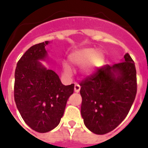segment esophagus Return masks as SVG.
Returning <instances> with one entry per match:
<instances>
[{
    "label": "esophagus",
    "mask_w": 148,
    "mask_h": 148,
    "mask_svg": "<svg viewBox=\"0 0 148 148\" xmlns=\"http://www.w3.org/2000/svg\"><path fill=\"white\" fill-rule=\"evenodd\" d=\"M81 89V86L78 84H75V87H74V90H75V92H78L80 91Z\"/></svg>",
    "instance_id": "esophagus-1"
}]
</instances>
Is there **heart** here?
<instances>
[{"label":"heart","mask_w":148,"mask_h":148,"mask_svg":"<svg viewBox=\"0 0 148 148\" xmlns=\"http://www.w3.org/2000/svg\"><path fill=\"white\" fill-rule=\"evenodd\" d=\"M70 60L72 63L75 65H84L89 63L87 70L90 72L95 68L98 67L102 63L104 55L101 51H95L92 48H87L78 51L72 55ZM64 71L67 74H70V68L65 66Z\"/></svg>","instance_id":"b5f03b06"}]
</instances>
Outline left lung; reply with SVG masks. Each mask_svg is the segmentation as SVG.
<instances>
[{
	"mask_svg": "<svg viewBox=\"0 0 148 148\" xmlns=\"http://www.w3.org/2000/svg\"><path fill=\"white\" fill-rule=\"evenodd\" d=\"M124 61L106 64L80 82L81 113L95 134L112 131L126 118L137 92L135 63L128 53Z\"/></svg>",
	"mask_w": 148,
	"mask_h": 148,
	"instance_id": "obj_1",
	"label": "left lung"
}]
</instances>
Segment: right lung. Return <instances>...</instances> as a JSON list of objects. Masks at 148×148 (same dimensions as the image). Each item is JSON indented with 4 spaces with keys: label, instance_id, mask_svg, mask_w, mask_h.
Listing matches in <instances>:
<instances>
[{
    "label": "right lung",
    "instance_id": "add662e5",
    "mask_svg": "<svg viewBox=\"0 0 148 148\" xmlns=\"http://www.w3.org/2000/svg\"><path fill=\"white\" fill-rule=\"evenodd\" d=\"M49 41L32 46L17 63L14 98L23 121L32 130L47 133L58 126L74 84H62L58 75L38 60L47 56Z\"/></svg>",
    "mask_w": 148,
    "mask_h": 148
}]
</instances>
